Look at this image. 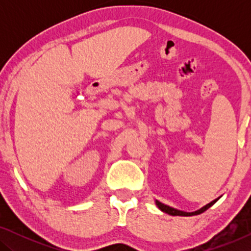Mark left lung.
I'll list each match as a JSON object with an SVG mask.
<instances>
[{"mask_svg": "<svg viewBox=\"0 0 251 251\" xmlns=\"http://www.w3.org/2000/svg\"><path fill=\"white\" fill-rule=\"evenodd\" d=\"M219 198H221V197H219ZM219 198H217V199H216V200L211 201L210 203L205 204L204 207H202L201 209H199V210L193 211V212H186V211L178 210V209H175V208H173V207H169V205L164 204V203H162V202H160V201H157V200H155V203H156V205H157V208H159L161 211L166 212V214H169V215H171V216H194V215H199V214H202V212H204L205 210H207V209L210 208L212 204H215L216 202L218 201Z\"/></svg>", "mask_w": 251, "mask_h": 251, "instance_id": "1", "label": "left lung"}]
</instances>
